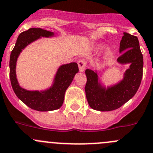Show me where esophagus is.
<instances>
[{"instance_id": "34e87169", "label": "esophagus", "mask_w": 153, "mask_h": 153, "mask_svg": "<svg viewBox=\"0 0 153 153\" xmlns=\"http://www.w3.org/2000/svg\"><path fill=\"white\" fill-rule=\"evenodd\" d=\"M78 68H79L80 72H84L86 68V62L84 59H80L78 61Z\"/></svg>"}]
</instances>
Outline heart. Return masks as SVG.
I'll return each instance as SVG.
<instances>
[{
	"instance_id": "heart-1",
	"label": "heart",
	"mask_w": 153,
	"mask_h": 153,
	"mask_svg": "<svg viewBox=\"0 0 153 153\" xmlns=\"http://www.w3.org/2000/svg\"><path fill=\"white\" fill-rule=\"evenodd\" d=\"M111 54H112V51H111L110 50H109V51H107L106 53H105V56H109Z\"/></svg>"
}]
</instances>
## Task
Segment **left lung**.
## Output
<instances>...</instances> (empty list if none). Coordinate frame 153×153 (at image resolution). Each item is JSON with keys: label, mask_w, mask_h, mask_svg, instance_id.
<instances>
[{"label": "left lung", "mask_w": 153, "mask_h": 153, "mask_svg": "<svg viewBox=\"0 0 153 153\" xmlns=\"http://www.w3.org/2000/svg\"><path fill=\"white\" fill-rule=\"evenodd\" d=\"M119 52L123 53L118 58V62L131 65L123 79L116 85L105 88L100 82L97 72L91 69L85 71L86 97L90 106L95 110L106 112L118 109L134 96L140 85L143 58L137 37L124 32Z\"/></svg>", "instance_id": "8db88e82"}]
</instances>
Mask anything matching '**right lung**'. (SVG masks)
Listing matches in <instances>:
<instances>
[{"label":"right lung","instance_id":"obj_1","mask_svg":"<svg viewBox=\"0 0 153 153\" xmlns=\"http://www.w3.org/2000/svg\"><path fill=\"white\" fill-rule=\"evenodd\" d=\"M53 35V32L40 28H31L23 31L19 35L10 58V78L14 93L25 105L40 112L55 110L62 106L65 91L78 72V64L70 62L61 65L57 70L52 86L43 91H27L21 88L16 75V65L19 55L27 45L41 37L49 38Z\"/></svg>","mask_w":153,"mask_h":153}]
</instances>
